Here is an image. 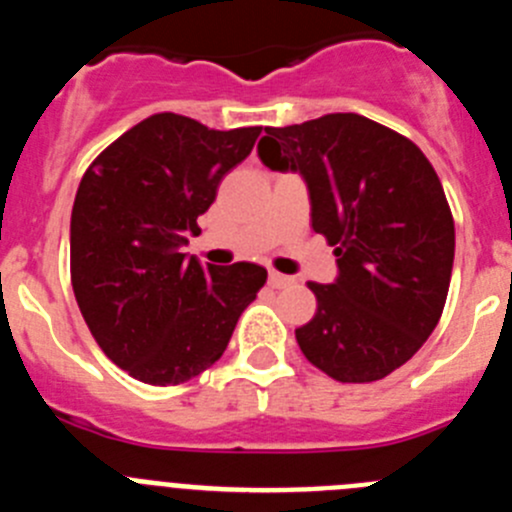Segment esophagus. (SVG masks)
<instances>
[{
  "instance_id": "1",
  "label": "esophagus",
  "mask_w": 512,
  "mask_h": 512,
  "mask_svg": "<svg viewBox=\"0 0 512 512\" xmlns=\"http://www.w3.org/2000/svg\"><path fill=\"white\" fill-rule=\"evenodd\" d=\"M295 282L292 277H284V274H279V271H269V284L274 289H282V287H289V284Z\"/></svg>"
}]
</instances>
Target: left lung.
<instances>
[{
    "label": "left lung",
    "instance_id": "8db88e82",
    "mask_svg": "<svg viewBox=\"0 0 512 512\" xmlns=\"http://www.w3.org/2000/svg\"><path fill=\"white\" fill-rule=\"evenodd\" d=\"M259 158L305 176L312 230L338 256L336 282H307L318 310L295 330L302 354L336 382L384 379L431 336L449 295L454 217L436 169L354 112L266 128Z\"/></svg>",
    "mask_w": 512,
    "mask_h": 512
}]
</instances>
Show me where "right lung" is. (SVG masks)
I'll return each mask as SVG.
<instances>
[{
	"mask_svg": "<svg viewBox=\"0 0 512 512\" xmlns=\"http://www.w3.org/2000/svg\"><path fill=\"white\" fill-rule=\"evenodd\" d=\"M261 135L158 112L112 140L71 210V287L104 356L156 387L184 384L228 348L266 284L256 264L202 266L179 248Z\"/></svg>",
	"mask_w": 512,
	"mask_h": 512,
	"instance_id": "right-lung-1",
	"label": "right lung"
}]
</instances>
